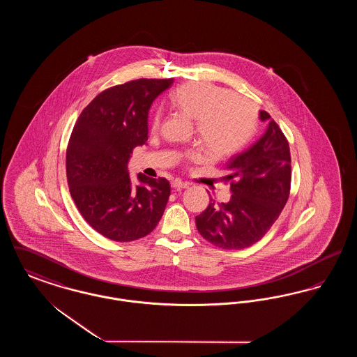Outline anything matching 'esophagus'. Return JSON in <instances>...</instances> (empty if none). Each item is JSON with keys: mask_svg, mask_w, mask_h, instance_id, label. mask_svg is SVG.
Masks as SVG:
<instances>
[{"mask_svg": "<svg viewBox=\"0 0 357 357\" xmlns=\"http://www.w3.org/2000/svg\"><path fill=\"white\" fill-rule=\"evenodd\" d=\"M171 186L174 187V188H176V190H182V188H187L188 183L181 181V179H174V181L171 182Z\"/></svg>", "mask_w": 357, "mask_h": 357, "instance_id": "obj_1", "label": "esophagus"}]
</instances>
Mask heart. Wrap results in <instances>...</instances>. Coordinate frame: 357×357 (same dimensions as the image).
Instances as JSON below:
<instances>
[{"label": "heart", "instance_id": "obj_1", "mask_svg": "<svg viewBox=\"0 0 357 357\" xmlns=\"http://www.w3.org/2000/svg\"><path fill=\"white\" fill-rule=\"evenodd\" d=\"M175 108L197 120V132L204 150L211 156L223 158L239 151L257 130L258 116L250 102L236 98L233 92L210 83H187L176 88L170 96ZM160 115H153L158 127ZM190 159H201V153H188Z\"/></svg>", "mask_w": 357, "mask_h": 357}]
</instances>
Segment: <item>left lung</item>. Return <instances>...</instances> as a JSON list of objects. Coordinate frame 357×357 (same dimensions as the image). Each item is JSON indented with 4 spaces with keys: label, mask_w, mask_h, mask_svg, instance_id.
Listing matches in <instances>:
<instances>
[{
    "label": "left lung",
    "mask_w": 357,
    "mask_h": 357,
    "mask_svg": "<svg viewBox=\"0 0 357 357\" xmlns=\"http://www.w3.org/2000/svg\"><path fill=\"white\" fill-rule=\"evenodd\" d=\"M259 119L269 121L265 134L243 153L233 156L225 176L230 182L227 204L213 199L195 217L199 234L213 245L238 250L264 237L280 217L290 191V150L285 135L266 111Z\"/></svg>",
    "instance_id": "obj_1"
}]
</instances>
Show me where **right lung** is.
I'll use <instances>...</instances> for the list:
<instances>
[{
	"instance_id": "right-lung-1",
	"label": "right lung",
	"mask_w": 357,
	"mask_h": 357,
	"mask_svg": "<svg viewBox=\"0 0 357 357\" xmlns=\"http://www.w3.org/2000/svg\"><path fill=\"white\" fill-rule=\"evenodd\" d=\"M172 79H137L111 86L89 102L69 137L66 166L69 192L91 227L108 239L146 237L160 221L170 197L166 178L137 174L128 160L149 139V111Z\"/></svg>"
}]
</instances>
